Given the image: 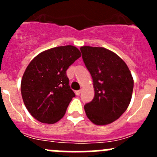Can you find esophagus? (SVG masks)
<instances>
[{"label":"esophagus","instance_id":"obj_1","mask_svg":"<svg viewBox=\"0 0 157 157\" xmlns=\"http://www.w3.org/2000/svg\"><path fill=\"white\" fill-rule=\"evenodd\" d=\"M80 93H81V90H80L75 91V93H76V95H77V96H79V95L80 94Z\"/></svg>","mask_w":157,"mask_h":157}]
</instances>
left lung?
Wrapping results in <instances>:
<instances>
[{
	"instance_id": "obj_1",
	"label": "left lung",
	"mask_w": 157,
	"mask_h": 157,
	"mask_svg": "<svg viewBox=\"0 0 157 157\" xmlns=\"http://www.w3.org/2000/svg\"><path fill=\"white\" fill-rule=\"evenodd\" d=\"M85 66L92 76L95 96L84 105L87 118L97 125L118 119L129 105L134 80L124 61L102 47L80 48Z\"/></svg>"
}]
</instances>
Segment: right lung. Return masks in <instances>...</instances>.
Segmentation results:
<instances>
[{
  "mask_svg": "<svg viewBox=\"0 0 157 157\" xmlns=\"http://www.w3.org/2000/svg\"><path fill=\"white\" fill-rule=\"evenodd\" d=\"M81 56L72 45L45 51L29 63L21 81V94L29 112L39 121L54 124L65 114L75 93L67 70Z\"/></svg>",
  "mask_w": 157,
  "mask_h": 157,
  "instance_id": "obj_1",
  "label": "right lung"
}]
</instances>
